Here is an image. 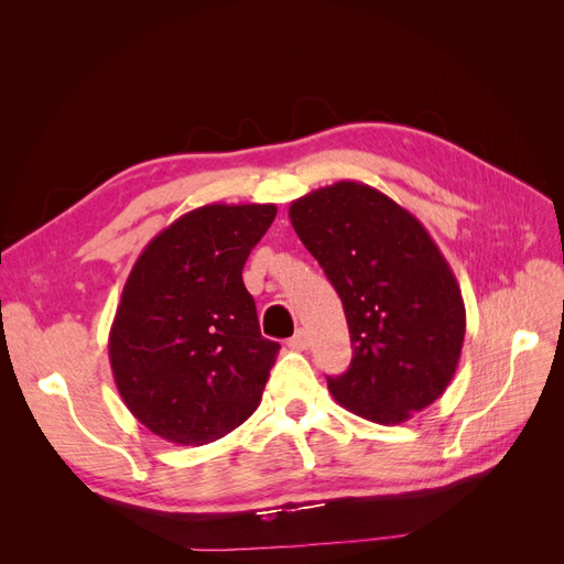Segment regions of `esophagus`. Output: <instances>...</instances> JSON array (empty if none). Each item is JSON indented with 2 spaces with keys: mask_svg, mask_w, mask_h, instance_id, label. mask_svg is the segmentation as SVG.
<instances>
[{
  "mask_svg": "<svg viewBox=\"0 0 564 564\" xmlns=\"http://www.w3.org/2000/svg\"><path fill=\"white\" fill-rule=\"evenodd\" d=\"M286 346L292 348V350H305V348L311 346V336H308V332H305V329H299L292 338L286 340Z\"/></svg>",
  "mask_w": 564,
  "mask_h": 564,
  "instance_id": "1",
  "label": "esophagus"
}]
</instances>
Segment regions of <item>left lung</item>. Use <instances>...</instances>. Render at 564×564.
Masks as SVG:
<instances>
[{
    "label": "left lung",
    "mask_w": 564,
    "mask_h": 564,
    "mask_svg": "<svg viewBox=\"0 0 564 564\" xmlns=\"http://www.w3.org/2000/svg\"><path fill=\"white\" fill-rule=\"evenodd\" d=\"M289 218L344 303L352 360L327 379L334 400L381 425L433 404L454 379L466 305L421 220L360 181L292 202Z\"/></svg>",
    "instance_id": "1"
}]
</instances>
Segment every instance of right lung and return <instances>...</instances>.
<instances>
[{"label": "right lung", "mask_w": 564, "mask_h": 564, "mask_svg": "<svg viewBox=\"0 0 564 564\" xmlns=\"http://www.w3.org/2000/svg\"><path fill=\"white\" fill-rule=\"evenodd\" d=\"M275 204H204L152 237L108 336L115 386L148 431L207 445L261 404L280 344L261 336L242 282Z\"/></svg>", "instance_id": "add662e5"}]
</instances>
